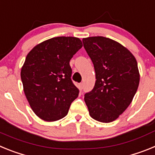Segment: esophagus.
I'll return each instance as SVG.
<instances>
[{"label": "esophagus", "instance_id": "esophagus-1", "mask_svg": "<svg viewBox=\"0 0 155 155\" xmlns=\"http://www.w3.org/2000/svg\"><path fill=\"white\" fill-rule=\"evenodd\" d=\"M78 88L79 90H81V91L83 89V83H80V84H78Z\"/></svg>", "mask_w": 155, "mask_h": 155}]
</instances>
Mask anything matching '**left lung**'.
I'll list each match as a JSON object with an SVG mask.
<instances>
[{"label":"left lung","instance_id":"left-lung-1","mask_svg":"<svg viewBox=\"0 0 155 155\" xmlns=\"http://www.w3.org/2000/svg\"><path fill=\"white\" fill-rule=\"evenodd\" d=\"M82 42L96 78L93 89L84 94V102L94 120L110 123L127 109L136 94L137 63L127 48L109 38L88 37Z\"/></svg>","mask_w":155,"mask_h":155}]
</instances>
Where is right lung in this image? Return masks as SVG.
<instances>
[{
	"instance_id": "1",
	"label": "right lung",
	"mask_w": 155,
	"mask_h": 155,
	"mask_svg": "<svg viewBox=\"0 0 155 155\" xmlns=\"http://www.w3.org/2000/svg\"><path fill=\"white\" fill-rule=\"evenodd\" d=\"M82 47L76 37H54L28 53L21 71L24 92L31 109L45 121L67 116L79 90L71 80L70 61Z\"/></svg>"
}]
</instances>
